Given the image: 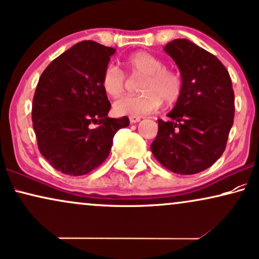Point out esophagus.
Here are the masks:
<instances>
[{
	"label": "esophagus",
	"instance_id": "34e87169",
	"mask_svg": "<svg viewBox=\"0 0 259 259\" xmlns=\"http://www.w3.org/2000/svg\"><path fill=\"white\" fill-rule=\"evenodd\" d=\"M129 120H130V123H137V122H140V120H141V117L130 116V117H129Z\"/></svg>",
	"mask_w": 259,
	"mask_h": 259
}]
</instances>
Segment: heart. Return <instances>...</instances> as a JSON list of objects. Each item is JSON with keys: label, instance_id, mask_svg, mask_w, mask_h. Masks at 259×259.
Listing matches in <instances>:
<instances>
[{"label": "heart", "instance_id": "heart-1", "mask_svg": "<svg viewBox=\"0 0 259 259\" xmlns=\"http://www.w3.org/2000/svg\"><path fill=\"white\" fill-rule=\"evenodd\" d=\"M126 69L132 76H143L140 83L142 94L124 97L113 104L118 116H145L161 106L162 100L172 105L182 96L183 78L178 71L165 68L161 58L149 52H136L125 60ZM100 84L111 98L123 96L126 87V76L117 65H106L101 74Z\"/></svg>", "mask_w": 259, "mask_h": 259}]
</instances>
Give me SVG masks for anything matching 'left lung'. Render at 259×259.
Here are the masks:
<instances>
[{"instance_id": "left-lung-1", "label": "left lung", "mask_w": 259, "mask_h": 259, "mask_svg": "<svg viewBox=\"0 0 259 259\" xmlns=\"http://www.w3.org/2000/svg\"><path fill=\"white\" fill-rule=\"evenodd\" d=\"M163 50L181 70L183 92L167 114L169 120H158L150 149L169 171L195 175L225 152L234 119L231 76L214 55L188 39H175Z\"/></svg>"}]
</instances>
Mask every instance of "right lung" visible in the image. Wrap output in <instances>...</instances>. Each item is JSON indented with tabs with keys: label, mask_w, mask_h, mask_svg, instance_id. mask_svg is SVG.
I'll list each match as a JSON object with an SVG mask.
<instances>
[{
	"label": "right lung",
	"mask_w": 259,
	"mask_h": 259,
	"mask_svg": "<svg viewBox=\"0 0 259 259\" xmlns=\"http://www.w3.org/2000/svg\"><path fill=\"white\" fill-rule=\"evenodd\" d=\"M114 52L93 40L80 41L55 58L39 77L32 104L38 148L64 175L83 176L100 166L114 134L129 125L127 117H107L111 104L100 84Z\"/></svg>",
	"instance_id": "add662e5"
}]
</instances>
